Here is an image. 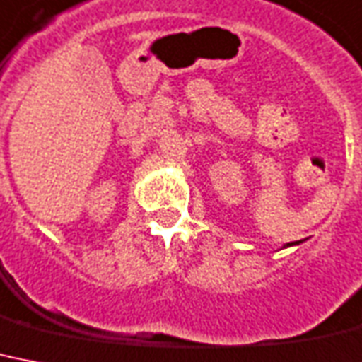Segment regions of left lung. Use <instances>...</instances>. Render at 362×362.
Listing matches in <instances>:
<instances>
[{"instance_id":"8db88e82","label":"left lung","mask_w":362,"mask_h":362,"mask_svg":"<svg viewBox=\"0 0 362 362\" xmlns=\"http://www.w3.org/2000/svg\"><path fill=\"white\" fill-rule=\"evenodd\" d=\"M303 242V240H299V242H292V243H286V245H283V249L284 247H290V245H299V243Z\"/></svg>"}]
</instances>
